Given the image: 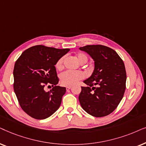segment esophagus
<instances>
[{"label": "esophagus", "instance_id": "1", "mask_svg": "<svg viewBox=\"0 0 146 146\" xmlns=\"http://www.w3.org/2000/svg\"><path fill=\"white\" fill-rule=\"evenodd\" d=\"M71 88V86H67V87H66V89H67V91L69 90V89Z\"/></svg>", "mask_w": 146, "mask_h": 146}]
</instances>
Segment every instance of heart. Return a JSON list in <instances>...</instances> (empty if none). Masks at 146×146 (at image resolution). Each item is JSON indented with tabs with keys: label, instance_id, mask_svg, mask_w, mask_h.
Listing matches in <instances>:
<instances>
[{
	"label": "heart",
	"instance_id": "obj_1",
	"mask_svg": "<svg viewBox=\"0 0 146 146\" xmlns=\"http://www.w3.org/2000/svg\"><path fill=\"white\" fill-rule=\"evenodd\" d=\"M77 59L80 63H86L87 57L85 54L80 53L77 55ZM65 61V57H62L58 60L56 63V67L58 69H61L63 67V63ZM85 75L83 72L79 71H65L60 75L61 83L64 85H73L84 78Z\"/></svg>",
	"mask_w": 146,
	"mask_h": 146
}]
</instances>
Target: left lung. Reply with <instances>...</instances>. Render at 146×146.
<instances>
[{
  "mask_svg": "<svg viewBox=\"0 0 146 146\" xmlns=\"http://www.w3.org/2000/svg\"><path fill=\"white\" fill-rule=\"evenodd\" d=\"M79 49L86 52L94 61V70L83 83L79 100L89 115L96 117L106 116L115 110L125 90L126 71L123 61L108 46L87 45Z\"/></svg>",
  "mask_w": 146,
  "mask_h": 146,
  "instance_id": "left-lung-1",
  "label": "left lung"
}]
</instances>
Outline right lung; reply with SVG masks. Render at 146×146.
I'll list each match as a JSON object with an SVG mask.
<instances>
[{
	"instance_id": "add662e5",
	"label": "right lung",
	"mask_w": 146,
	"mask_h": 146,
	"mask_svg": "<svg viewBox=\"0 0 146 146\" xmlns=\"http://www.w3.org/2000/svg\"><path fill=\"white\" fill-rule=\"evenodd\" d=\"M69 50L36 45L25 50L17 60L14 91L21 108L33 118L46 119L61 106L66 88L57 85L59 79L55 65ZM49 83L54 87L46 92L44 86Z\"/></svg>"
}]
</instances>
